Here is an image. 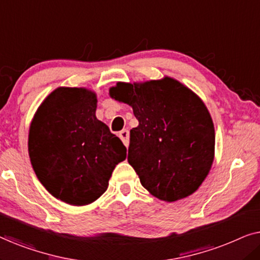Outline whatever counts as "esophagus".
I'll list each match as a JSON object with an SVG mask.
<instances>
[{
  "mask_svg": "<svg viewBox=\"0 0 260 260\" xmlns=\"http://www.w3.org/2000/svg\"><path fill=\"white\" fill-rule=\"evenodd\" d=\"M119 138L120 140H122V142L124 143V145H125V147H127V145H129V131L127 130H122L119 133Z\"/></svg>",
  "mask_w": 260,
  "mask_h": 260,
  "instance_id": "esophagus-1",
  "label": "esophagus"
}]
</instances>
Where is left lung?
Here are the masks:
<instances>
[{
    "label": "left lung",
    "mask_w": 260,
    "mask_h": 260,
    "mask_svg": "<svg viewBox=\"0 0 260 260\" xmlns=\"http://www.w3.org/2000/svg\"><path fill=\"white\" fill-rule=\"evenodd\" d=\"M110 97L134 110L127 162L151 195L173 202L198 190L214 161L215 131L207 106L179 80L117 83Z\"/></svg>",
    "instance_id": "obj_1"
}]
</instances>
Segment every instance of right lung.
Instances as JSON below:
<instances>
[{"instance_id":"obj_1","label":"right lung","mask_w":260,"mask_h":260,"mask_svg":"<svg viewBox=\"0 0 260 260\" xmlns=\"http://www.w3.org/2000/svg\"><path fill=\"white\" fill-rule=\"evenodd\" d=\"M97 94L86 87H58L39 106L28 135L38 179L53 197L85 206L109 187L126 148L95 117Z\"/></svg>"}]
</instances>
